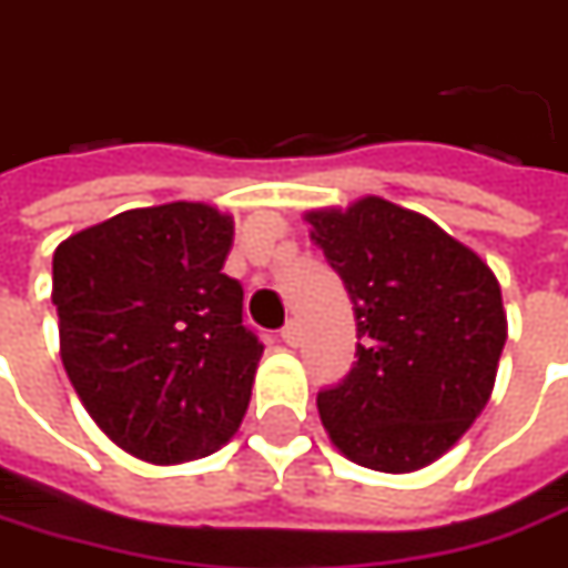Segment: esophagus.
<instances>
[{"label": "esophagus", "instance_id": "1", "mask_svg": "<svg viewBox=\"0 0 568 568\" xmlns=\"http://www.w3.org/2000/svg\"><path fill=\"white\" fill-rule=\"evenodd\" d=\"M280 336H283V343L288 345V348H295L298 345V339H302V329H298V321H288L280 329Z\"/></svg>", "mask_w": 568, "mask_h": 568}]
</instances>
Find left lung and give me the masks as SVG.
Listing matches in <instances>:
<instances>
[{
  "instance_id": "left-lung-1",
  "label": "left lung",
  "mask_w": 568,
  "mask_h": 568,
  "mask_svg": "<svg viewBox=\"0 0 568 568\" xmlns=\"http://www.w3.org/2000/svg\"><path fill=\"white\" fill-rule=\"evenodd\" d=\"M307 223L358 333V362L317 393L323 427L364 468H424L490 399L506 345L497 276L440 225L383 197L314 210Z\"/></svg>"
}]
</instances>
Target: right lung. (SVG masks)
I'll list each match as a JSON object with an SVG mask.
<instances>
[{"mask_svg":"<svg viewBox=\"0 0 568 568\" xmlns=\"http://www.w3.org/2000/svg\"><path fill=\"white\" fill-rule=\"evenodd\" d=\"M232 235V216L175 201L125 210L52 254L65 374L138 459L210 456L245 418L264 343L223 273Z\"/></svg>","mask_w":568,"mask_h":568,"instance_id":"add662e5","label":"right lung"}]
</instances>
